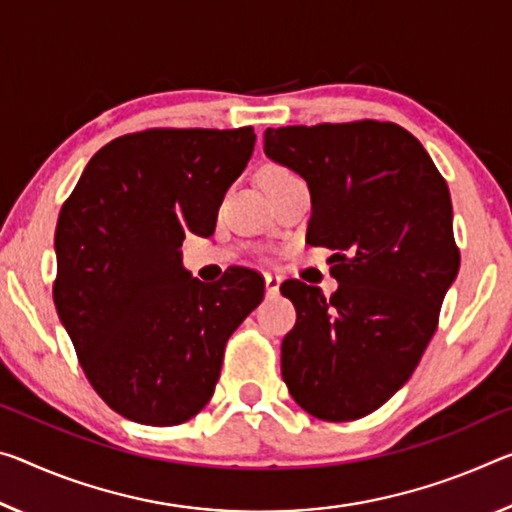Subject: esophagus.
I'll return each mask as SVG.
<instances>
[{
    "label": "esophagus",
    "instance_id": "obj_1",
    "mask_svg": "<svg viewBox=\"0 0 512 512\" xmlns=\"http://www.w3.org/2000/svg\"><path fill=\"white\" fill-rule=\"evenodd\" d=\"M264 282H266V294H269V296H275V294H278L280 282H282L280 275H275V273H266V275H264Z\"/></svg>",
    "mask_w": 512,
    "mask_h": 512
}]
</instances>
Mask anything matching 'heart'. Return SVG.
Wrapping results in <instances>:
<instances>
[{"label":"heart","mask_w":512,"mask_h":512,"mask_svg":"<svg viewBox=\"0 0 512 512\" xmlns=\"http://www.w3.org/2000/svg\"><path fill=\"white\" fill-rule=\"evenodd\" d=\"M285 175H291V170L285 168V166H266L264 173H262V180L269 182V180H275V177H285Z\"/></svg>","instance_id":"heart-1"}]
</instances>
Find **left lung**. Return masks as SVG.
<instances>
[{
	"label": "left lung",
	"mask_w": 512,
	"mask_h": 512,
	"mask_svg": "<svg viewBox=\"0 0 512 512\" xmlns=\"http://www.w3.org/2000/svg\"><path fill=\"white\" fill-rule=\"evenodd\" d=\"M264 152L305 177L307 241L335 250L339 282L330 298L282 282L296 307L282 378L316 419L367 417L417 369L458 275L449 186L408 129L380 120L266 129Z\"/></svg>",
	"instance_id": "8db88e82"
}]
</instances>
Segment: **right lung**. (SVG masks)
<instances>
[{
	"label": "right lung",
	"instance_id": "right-lung-1",
	"mask_svg": "<svg viewBox=\"0 0 512 512\" xmlns=\"http://www.w3.org/2000/svg\"><path fill=\"white\" fill-rule=\"evenodd\" d=\"M253 127H152L93 154L56 223L59 319L100 399L132 421L177 426L205 408L227 339L262 303L264 278L232 266L189 278L180 246L214 234Z\"/></svg>",
	"mask_w": 512,
	"mask_h": 512
}]
</instances>
